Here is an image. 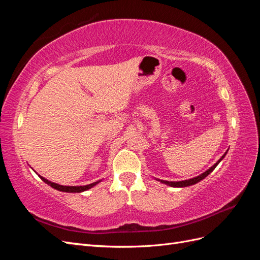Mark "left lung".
Wrapping results in <instances>:
<instances>
[{
	"label": "left lung",
	"mask_w": 260,
	"mask_h": 260,
	"mask_svg": "<svg viewBox=\"0 0 260 260\" xmlns=\"http://www.w3.org/2000/svg\"><path fill=\"white\" fill-rule=\"evenodd\" d=\"M226 153H228V151L221 156V158H220L215 165H212V166H211L209 169H207L205 172H203L202 175H200V176H198V177H195V178L188 179V180H183V181H166V180H159V179H156V180H157V181H160L161 183L167 184V185L172 186V187H185V186H190V185L196 184V183H199L200 181H202L203 179H205V178L210 174V172L214 171V169L218 166V164L224 158V156L226 155Z\"/></svg>",
	"instance_id": "left-lung-1"
}]
</instances>
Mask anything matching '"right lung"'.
<instances>
[{"label": "right lung", "instance_id": "1", "mask_svg": "<svg viewBox=\"0 0 260 260\" xmlns=\"http://www.w3.org/2000/svg\"><path fill=\"white\" fill-rule=\"evenodd\" d=\"M39 177L41 178L42 181H44V182L46 184H49L50 186H52L53 188H55V190L57 191H60V192H67V193H81V192H84V191H88L89 188L93 187L94 185H96L98 183H100L102 180H99L96 181V182H93L91 184H88V185H77V186H69V185H60V184H57L55 182H52V181H49L48 179L43 178L42 176L38 175Z\"/></svg>", "mask_w": 260, "mask_h": 260}]
</instances>
